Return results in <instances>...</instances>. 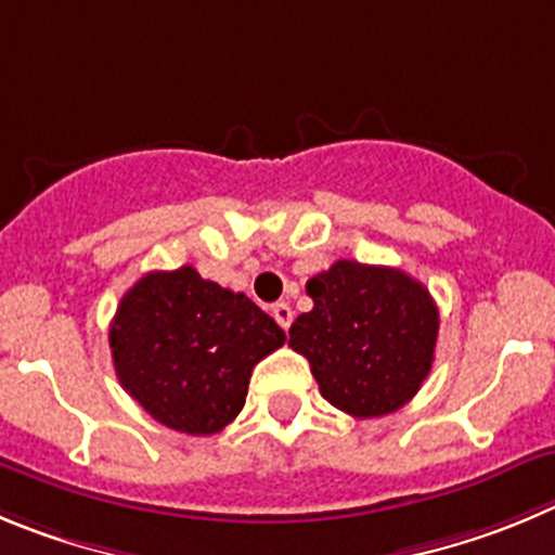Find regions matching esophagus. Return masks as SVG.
Masks as SVG:
<instances>
[{
    "mask_svg": "<svg viewBox=\"0 0 555 555\" xmlns=\"http://www.w3.org/2000/svg\"><path fill=\"white\" fill-rule=\"evenodd\" d=\"M271 312H273V320H276V323L287 331L289 323H293V309H289V304H284V301L273 304Z\"/></svg>",
    "mask_w": 555,
    "mask_h": 555,
    "instance_id": "34e87169",
    "label": "esophagus"
}]
</instances>
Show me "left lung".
Returning a JSON list of instances; mask_svg holds the SVG:
<instances>
[{
    "mask_svg": "<svg viewBox=\"0 0 555 555\" xmlns=\"http://www.w3.org/2000/svg\"><path fill=\"white\" fill-rule=\"evenodd\" d=\"M289 348L307 356L320 395L356 418L395 413L433 370L438 307L405 271L339 260L307 282Z\"/></svg>",
    "mask_w": 555,
    "mask_h": 555,
    "instance_id": "1",
    "label": "left lung"
}]
</instances>
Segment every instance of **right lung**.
Wrapping results in <instances>:
<instances>
[{
  "label": "right lung",
  "instance_id": "add662e5",
  "mask_svg": "<svg viewBox=\"0 0 555 555\" xmlns=\"http://www.w3.org/2000/svg\"><path fill=\"white\" fill-rule=\"evenodd\" d=\"M284 339L251 298L191 266L139 279L108 328L120 386L155 422L189 435L224 429L246 402L257 361Z\"/></svg>",
  "mask_w": 555,
  "mask_h": 555
}]
</instances>
